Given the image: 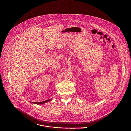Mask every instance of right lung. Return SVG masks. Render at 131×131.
Returning a JSON list of instances; mask_svg holds the SVG:
<instances>
[{"instance_id": "obj_1", "label": "right lung", "mask_w": 131, "mask_h": 131, "mask_svg": "<svg viewBox=\"0 0 131 131\" xmlns=\"http://www.w3.org/2000/svg\"><path fill=\"white\" fill-rule=\"evenodd\" d=\"M52 99H48V100H45V101H42V102H32V103H34V104H44L45 103H46L47 102H49V101H50L52 100Z\"/></svg>"}]
</instances>
